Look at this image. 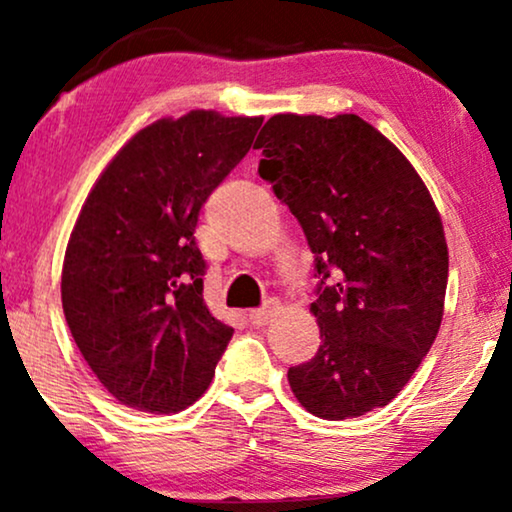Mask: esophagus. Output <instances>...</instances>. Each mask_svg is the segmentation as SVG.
<instances>
[{
    "mask_svg": "<svg viewBox=\"0 0 512 512\" xmlns=\"http://www.w3.org/2000/svg\"><path fill=\"white\" fill-rule=\"evenodd\" d=\"M272 312H275V307H272V305H265V307H261V310H251L249 321L254 326H265L272 319Z\"/></svg>",
    "mask_w": 512,
    "mask_h": 512,
    "instance_id": "esophagus-1",
    "label": "esophagus"
}]
</instances>
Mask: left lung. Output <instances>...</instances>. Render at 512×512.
Listing matches in <instances>:
<instances>
[{
  "instance_id": "obj_1",
  "label": "left lung",
  "mask_w": 512,
  "mask_h": 512,
  "mask_svg": "<svg viewBox=\"0 0 512 512\" xmlns=\"http://www.w3.org/2000/svg\"><path fill=\"white\" fill-rule=\"evenodd\" d=\"M258 174L296 216L314 254L321 345L289 368L300 405L361 417L398 396L436 340L447 242L408 158L356 114H277L256 139Z\"/></svg>"
}]
</instances>
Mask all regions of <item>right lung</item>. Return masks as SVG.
<instances>
[{
    "instance_id": "obj_1",
    "label": "right lung",
    "mask_w": 512,
    "mask_h": 512,
    "mask_svg": "<svg viewBox=\"0 0 512 512\" xmlns=\"http://www.w3.org/2000/svg\"><path fill=\"white\" fill-rule=\"evenodd\" d=\"M263 118L195 109L139 130L100 174L69 237L62 310L111 396L170 415L205 394L233 328L202 298L200 209Z\"/></svg>"
}]
</instances>
